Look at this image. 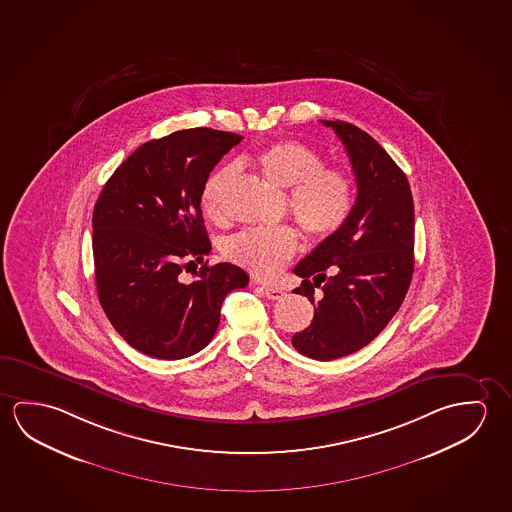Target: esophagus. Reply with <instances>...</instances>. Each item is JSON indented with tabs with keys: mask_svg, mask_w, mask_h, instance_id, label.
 Here are the masks:
<instances>
[{
	"mask_svg": "<svg viewBox=\"0 0 512 512\" xmlns=\"http://www.w3.org/2000/svg\"><path fill=\"white\" fill-rule=\"evenodd\" d=\"M261 290H263V293L267 295V299H270V301H279V299H283L284 295H286L283 288H277V286H267V284H263Z\"/></svg>",
	"mask_w": 512,
	"mask_h": 512,
	"instance_id": "obj_1",
	"label": "esophagus"
}]
</instances>
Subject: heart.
Wrapping results in <instances>:
<instances>
[{
    "label": "heart",
    "instance_id": "1",
    "mask_svg": "<svg viewBox=\"0 0 512 512\" xmlns=\"http://www.w3.org/2000/svg\"><path fill=\"white\" fill-rule=\"evenodd\" d=\"M254 163L279 188H290L288 204L302 231L311 238L334 235L349 219L354 204V181L345 169L325 165L317 149L299 140H279L260 151ZM233 165L211 172L201 201L210 217H220V199ZM299 249V236L288 226L245 229L229 236L222 252L229 261L260 277H274Z\"/></svg>",
    "mask_w": 512,
    "mask_h": 512
}]
</instances>
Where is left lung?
<instances>
[{
    "mask_svg": "<svg viewBox=\"0 0 512 512\" xmlns=\"http://www.w3.org/2000/svg\"><path fill=\"white\" fill-rule=\"evenodd\" d=\"M338 135L356 176L349 219L297 263L293 292L315 304L313 322L292 338L302 356L331 361L374 340L404 302L414 270V206L406 174L366 131L322 121ZM325 295L314 301V288Z\"/></svg>",
    "mask_w": 512,
    "mask_h": 512,
    "instance_id": "8db88e82",
    "label": "left lung"
}]
</instances>
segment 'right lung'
Returning <instances> with one entry per match:
<instances>
[{
	"instance_id": "1",
	"label": "right lung",
	"mask_w": 512,
	"mask_h": 512,
	"mask_svg": "<svg viewBox=\"0 0 512 512\" xmlns=\"http://www.w3.org/2000/svg\"><path fill=\"white\" fill-rule=\"evenodd\" d=\"M242 138L192 128L149 140L99 194L92 215L99 302L115 331L147 356L183 359L204 349L217 333L226 295L249 283L231 263H205L190 284L178 277L210 254L201 192Z\"/></svg>"
}]
</instances>
